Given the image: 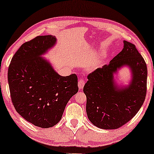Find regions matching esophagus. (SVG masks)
I'll return each instance as SVG.
<instances>
[{"label":"esophagus","mask_w":154,"mask_h":154,"mask_svg":"<svg viewBox=\"0 0 154 154\" xmlns=\"http://www.w3.org/2000/svg\"><path fill=\"white\" fill-rule=\"evenodd\" d=\"M85 81H84L83 79H81L80 81H79V83H78V85H79V88L80 90L83 89L84 85H85Z\"/></svg>","instance_id":"1"}]
</instances>
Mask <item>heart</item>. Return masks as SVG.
I'll return each instance as SVG.
<instances>
[{
	"mask_svg": "<svg viewBox=\"0 0 154 154\" xmlns=\"http://www.w3.org/2000/svg\"><path fill=\"white\" fill-rule=\"evenodd\" d=\"M94 69V66H90L89 68H88V69H89V70H92V69Z\"/></svg>",
	"mask_w": 154,
	"mask_h": 154,
	"instance_id": "heart-1",
	"label": "heart"
}]
</instances>
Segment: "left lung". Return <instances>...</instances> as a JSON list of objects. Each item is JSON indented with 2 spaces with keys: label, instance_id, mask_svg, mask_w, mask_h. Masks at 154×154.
Here are the masks:
<instances>
[{
  "label": "left lung",
  "instance_id": "obj_1",
  "mask_svg": "<svg viewBox=\"0 0 154 154\" xmlns=\"http://www.w3.org/2000/svg\"><path fill=\"white\" fill-rule=\"evenodd\" d=\"M123 48L108 65L88 75L83 92L87 97L86 112L99 128L117 129L137 114L146 94L147 67L135 45L123 41ZM129 68L128 85H118L114 75L120 69Z\"/></svg>",
  "mask_w": 154,
  "mask_h": 154
}]
</instances>
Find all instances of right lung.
I'll use <instances>...</instances> for the list:
<instances>
[{"mask_svg": "<svg viewBox=\"0 0 154 154\" xmlns=\"http://www.w3.org/2000/svg\"><path fill=\"white\" fill-rule=\"evenodd\" d=\"M56 43L52 35L26 42L14 54L8 69L10 96L17 112L42 128L59 123L67 103L79 91L76 75L62 76L42 57Z\"/></svg>", "mask_w": 154, "mask_h": 154, "instance_id": "right-lung-1", "label": "right lung"}]
</instances>
